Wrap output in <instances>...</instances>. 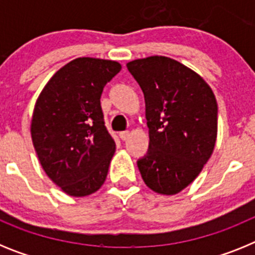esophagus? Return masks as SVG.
Returning a JSON list of instances; mask_svg holds the SVG:
<instances>
[{
  "label": "esophagus",
  "instance_id": "obj_1",
  "mask_svg": "<svg viewBox=\"0 0 255 255\" xmlns=\"http://www.w3.org/2000/svg\"><path fill=\"white\" fill-rule=\"evenodd\" d=\"M120 138L123 139L124 141L128 140V139L130 138V132H129V131H123V132H120Z\"/></svg>",
  "mask_w": 255,
  "mask_h": 255
}]
</instances>
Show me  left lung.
I'll return each mask as SVG.
<instances>
[{
    "mask_svg": "<svg viewBox=\"0 0 255 255\" xmlns=\"http://www.w3.org/2000/svg\"><path fill=\"white\" fill-rule=\"evenodd\" d=\"M145 100L149 149L138 161L145 185L175 195L190 185L217 140V101L194 70L166 56L126 64Z\"/></svg>",
    "mask_w": 255,
    "mask_h": 255,
    "instance_id": "obj_1",
    "label": "left lung"
}]
</instances>
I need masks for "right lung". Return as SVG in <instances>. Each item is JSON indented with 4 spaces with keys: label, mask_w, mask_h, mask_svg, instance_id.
I'll return each mask as SVG.
<instances>
[{
    "label": "right lung",
    "mask_w": 255,
    "mask_h": 255,
    "mask_svg": "<svg viewBox=\"0 0 255 255\" xmlns=\"http://www.w3.org/2000/svg\"><path fill=\"white\" fill-rule=\"evenodd\" d=\"M120 70L117 61L75 58L37 98L31 141L46 175L67 195L93 194L107 177L116 144L105 126L101 94Z\"/></svg>",
    "instance_id": "obj_1"
}]
</instances>
